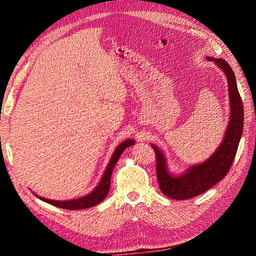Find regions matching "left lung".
Listing matches in <instances>:
<instances>
[{"label":"left lung","mask_w":256,"mask_h":256,"mask_svg":"<svg viewBox=\"0 0 256 256\" xmlns=\"http://www.w3.org/2000/svg\"><path fill=\"white\" fill-rule=\"evenodd\" d=\"M226 74L230 96V122L223 140L210 157L202 164L189 166L182 174L168 168L164 154L150 144L156 152L157 177L161 192L174 200H187L202 194L226 176L233 164L244 129V106L237 88L233 69L223 58H207Z\"/></svg>","instance_id":"1"}]
</instances>
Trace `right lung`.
Masks as SVG:
<instances>
[{
    "label": "right lung",
    "mask_w": 256,
    "mask_h": 256,
    "mask_svg": "<svg viewBox=\"0 0 256 256\" xmlns=\"http://www.w3.org/2000/svg\"><path fill=\"white\" fill-rule=\"evenodd\" d=\"M134 143L136 142H134V140H132V138H128V140H125L124 142H122L118 147H116V150L113 152L109 164H108L99 184L96 186V188L94 190L90 192L88 194H86L85 196L72 198L69 200H54L44 198L42 196L35 194V193L34 194L46 203H49L53 206H56L60 208L69 209V210H79V209H85V208H90V207L98 205L99 203L102 202V200L106 198L108 193H109L111 176H112V172L115 168L116 162L118 161L122 152L125 150L127 147L132 146Z\"/></svg>",
    "instance_id": "1"
}]
</instances>
